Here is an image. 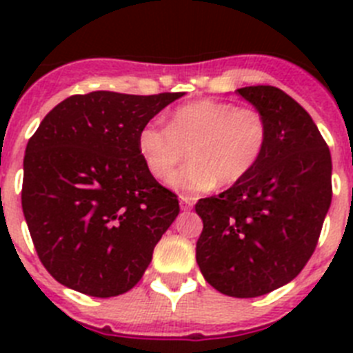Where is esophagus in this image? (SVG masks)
Here are the masks:
<instances>
[{"label":"esophagus","instance_id":"34e87169","mask_svg":"<svg viewBox=\"0 0 353 353\" xmlns=\"http://www.w3.org/2000/svg\"><path fill=\"white\" fill-rule=\"evenodd\" d=\"M192 205H194L192 198H189V196H180V207H182V210H191Z\"/></svg>","mask_w":353,"mask_h":353}]
</instances>
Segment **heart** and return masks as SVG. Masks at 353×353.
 Instances as JSON below:
<instances>
[{"label":"heart","instance_id":"b5f03b06","mask_svg":"<svg viewBox=\"0 0 353 353\" xmlns=\"http://www.w3.org/2000/svg\"><path fill=\"white\" fill-rule=\"evenodd\" d=\"M267 143L269 121L260 109L210 99L179 105L166 127L148 121L138 134L139 154L159 180L170 179L187 150L191 162L171 179L187 192L240 182L256 168Z\"/></svg>","mask_w":353,"mask_h":353}]
</instances>
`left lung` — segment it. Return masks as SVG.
<instances>
[{
	"label": "left lung",
	"instance_id": "1",
	"mask_svg": "<svg viewBox=\"0 0 353 353\" xmlns=\"http://www.w3.org/2000/svg\"><path fill=\"white\" fill-rule=\"evenodd\" d=\"M236 93L265 114L269 143L245 179L196 203V261L217 292L251 299L295 279L313 254L332 199V161L313 118L283 90Z\"/></svg>",
	"mask_w": 353,
	"mask_h": 353
}]
</instances>
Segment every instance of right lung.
Listing matches in <instances>:
<instances>
[{"label":"right lung","mask_w":353,"mask_h":353,"mask_svg":"<svg viewBox=\"0 0 353 353\" xmlns=\"http://www.w3.org/2000/svg\"><path fill=\"white\" fill-rule=\"evenodd\" d=\"M183 93L72 95L28 141L23 212L42 265L92 297L138 285L180 207L150 173L138 134Z\"/></svg>","instance_id":"1"}]
</instances>
